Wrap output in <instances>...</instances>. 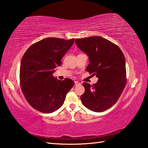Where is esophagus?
Instances as JSON below:
<instances>
[{
    "mask_svg": "<svg viewBox=\"0 0 148 148\" xmlns=\"http://www.w3.org/2000/svg\"><path fill=\"white\" fill-rule=\"evenodd\" d=\"M81 85V84L79 82H78V81H75V86H78V85Z\"/></svg>",
    "mask_w": 148,
    "mask_h": 148,
    "instance_id": "34e87169",
    "label": "esophagus"
}]
</instances>
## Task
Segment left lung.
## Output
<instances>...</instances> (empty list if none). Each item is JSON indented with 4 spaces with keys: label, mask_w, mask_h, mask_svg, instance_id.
I'll use <instances>...</instances> for the list:
<instances>
[{
    "label": "left lung",
    "mask_w": 148,
    "mask_h": 148,
    "mask_svg": "<svg viewBox=\"0 0 148 148\" xmlns=\"http://www.w3.org/2000/svg\"><path fill=\"white\" fill-rule=\"evenodd\" d=\"M78 47L86 53L90 64L86 70L96 75V84L84 82L82 103L88 109L102 112L119 100L127 82L125 60L119 47L99 36L75 39Z\"/></svg>",
    "instance_id": "8db88e82"
}]
</instances>
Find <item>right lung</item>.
<instances>
[{"label":"right lung","instance_id":"1","mask_svg":"<svg viewBox=\"0 0 148 148\" xmlns=\"http://www.w3.org/2000/svg\"><path fill=\"white\" fill-rule=\"evenodd\" d=\"M74 40L46 38L32 44L23 56L19 70L20 87L25 99L36 110L44 113L56 111L73 87L72 80L66 78L59 80L53 77V73L54 68L61 65L62 58Z\"/></svg>","mask_w":148,"mask_h":148}]
</instances>
